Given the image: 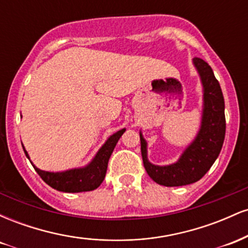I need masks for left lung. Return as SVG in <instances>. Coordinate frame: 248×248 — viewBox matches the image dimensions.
Wrapping results in <instances>:
<instances>
[{"label": "left lung", "instance_id": "left-lung-1", "mask_svg": "<svg viewBox=\"0 0 248 248\" xmlns=\"http://www.w3.org/2000/svg\"><path fill=\"white\" fill-rule=\"evenodd\" d=\"M192 64L203 87L201 127L192 142L171 164L157 166L148 160V142L140 130L141 154L146 171L154 182L164 186L192 184L203 177L217 160L225 139V102L220 85L206 62L193 58Z\"/></svg>", "mask_w": 248, "mask_h": 248}]
</instances>
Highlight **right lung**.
I'll return each instance as SVG.
<instances>
[{
	"label": "right lung",
	"mask_w": 248,
	"mask_h": 248,
	"mask_svg": "<svg viewBox=\"0 0 248 248\" xmlns=\"http://www.w3.org/2000/svg\"><path fill=\"white\" fill-rule=\"evenodd\" d=\"M124 132H126V128H122L116 133L112 134L102 144L100 149L96 152L94 157L85 167L73 168V169L64 170V171L53 172L41 170L31 162L29 154L25 150L23 144L22 146H23L25 156L29 158L37 173L41 176L47 186L62 192L92 191L100 186L104 181L107 171L108 160H109L119 139Z\"/></svg>",
	"instance_id": "add662e5"
}]
</instances>
